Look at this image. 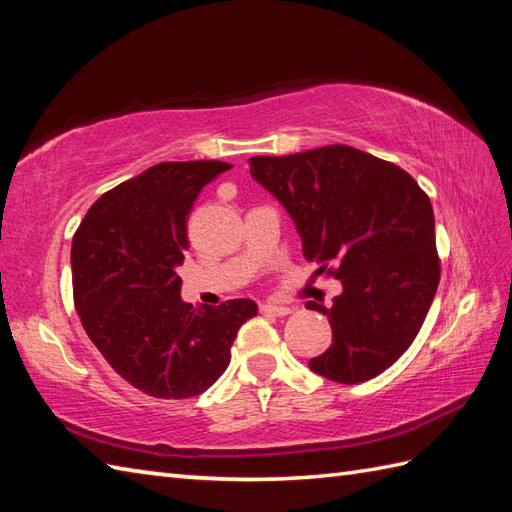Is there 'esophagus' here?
<instances>
[{"mask_svg": "<svg viewBox=\"0 0 512 512\" xmlns=\"http://www.w3.org/2000/svg\"><path fill=\"white\" fill-rule=\"evenodd\" d=\"M259 310L266 312V314H275V317H286V314L292 312L286 306H277V303H262V306H259Z\"/></svg>", "mask_w": 512, "mask_h": 512, "instance_id": "obj_1", "label": "esophagus"}]
</instances>
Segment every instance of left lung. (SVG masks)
Here are the masks:
<instances>
[{"label": "left lung", "instance_id": "1", "mask_svg": "<svg viewBox=\"0 0 512 512\" xmlns=\"http://www.w3.org/2000/svg\"><path fill=\"white\" fill-rule=\"evenodd\" d=\"M250 173L286 206L308 262L341 279L328 314L332 345L310 369L356 385L383 374L416 339L440 284L429 195L405 169L328 145L250 158Z\"/></svg>", "mask_w": 512, "mask_h": 512}]
</instances>
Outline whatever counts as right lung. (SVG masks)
<instances>
[{
  "label": "right lung",
  "instance_id": "right-lung-1",
  "mask_svg": "<svg viewBox=\"0 0 512 512\" xmlns=\"http://www.w3.org/2000/svg\"><path fill=\"white\" fill-rule=\"evenodd\" d=\"M231 169L222 160L160 162L103 193L72 239V292L83 330L114 372L147 396L180 400L209 389L231 363L250 299L193 308L178 266L198 193Z\"/></svg>",
  "mask_w": 512,
  "mask_h": 512
}]
</instances>
